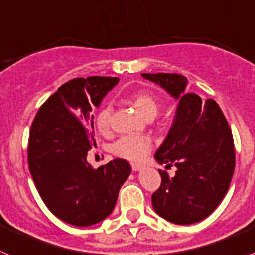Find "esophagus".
<instances>
[{"label":"esophagus","instance_id":"1","mask_svg":"<svg viewBox=\"0 0 255 255\" xmlns=\"http://www.w3.org/2000/svg\"><path fill=\"white\" fill-rule=\"evenodd\" d=\"M130 167H132V169H133L134 172H138V170L142 169L143 165L140 164V163H130Z\"/></svg>","mask_w":255,"mask_h":255}]
</instances>
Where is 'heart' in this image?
I'll list each match as a JSON object with an SVG mask.
<instances>
[{
  "mask_svg": "<svg viewBox=\"0 0 255 255\" xmlns=\"http://www.w3.org/2000/svg\"><path fill=\"white\" fill-rule=\"evenodd\" d=\"M130 104L146 118H154L160 109V101L152 92L146 90L136 91L129 96ZM112 105L101 106L96 117V125L101 133L106 134L112 128ZM151 150V140L145 134H128L113 143V154L128 160H141Z\"/></svg>",
  "mask_w": 255,
  "mask_h": 255,
  "instance_id": "1",
  "label": "heart"
}]
</instances>
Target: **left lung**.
<instances>
[{
    "label": "left lung",
    "instance_id": "left-lung-1",
    "mask_svg": "<svg viewBox=\"0 0 255 255\" xmlns=\"http://www.w3.org/2000/svg\"><path fill=\"white\" fill-rule=\"evenodd\" d=\"M142 77L180 100L169 133L155 154L159 164L176 165V176L170 178L159 170L161 183L151 196L152 207L176 225L203 221L225 198L234 174V138L227 119L213 99L186 94L183 75L143 73Z\"/></svg>",
    "mask_w": 255,
    "mask_h": 255
}]
</instances>
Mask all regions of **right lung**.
<instances>
[{
    "mask_svg": "<svg viewBox=\"0 0 255 255\" xmlns=\"http://www.w3.org/2000/svg\"><path fill=\"white\" fill-rule=\"evenodd\" d=\"M115 77L75 78L39 108L30 127L28 164L46 207L64 222L87 227L113 212L130 173L125 159L94 169L87 152L96 146L92 106L100 105Z\"/></svg>",
    "mask_w": 255,
    "mask_h": 255,
    "instance_id": "add662e5",
    "label": "right lung"
}]
</instances>
